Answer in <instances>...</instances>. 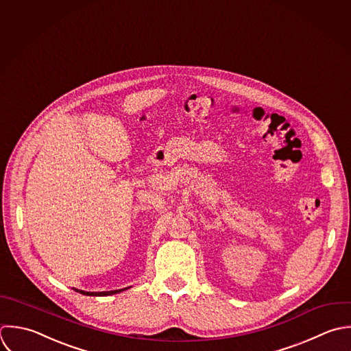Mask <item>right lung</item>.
Wrapping results in <instances>:
<instances>
[{
	"label": "right lung",
	"mask_w": 351,
	"mask_h": 351,
	"mask_svg": "<svg viewBox=\"0 0 351 351\" xmlns=\"http://www.w3.org/2000/svg\"><path fill=\"white\" fill-rule=\"evenodd\" d=\"M123 290H127V289H123ZM123 290L102 291V293H90V291H82V290H79V293H80V294H83V295H90V297H102V295H112V294H117V293H120V291H123Z\"/></svg>",
	"instance_id": "add662e5"
}]
</instances>
